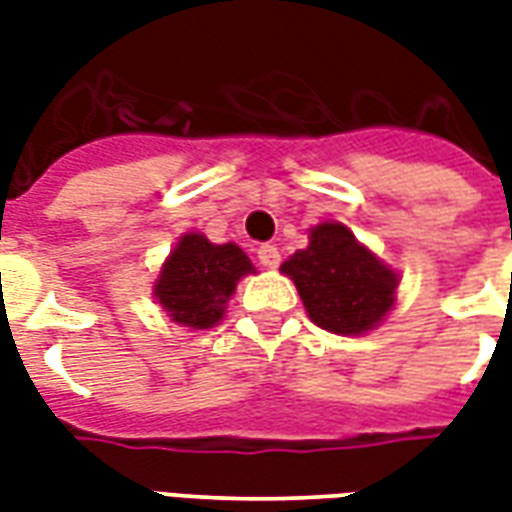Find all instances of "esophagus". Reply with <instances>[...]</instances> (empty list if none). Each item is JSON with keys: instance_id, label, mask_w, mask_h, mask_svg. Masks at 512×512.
<instances>
[{"instance_id": "34e87169", "label": "esophagus", "mask_w": 512, "mask_h": 512, "mask_svg": "<svg viewBox=\"0 0 512 512\" xmlns=\"http://www.w3.org/2000/svg\"><path fill=\"white\" fill-rule=\"evenodd\" d=\"M257 260H260V263H263L266 268H277L279 260H282V255H279L277 246L263 244L260 249H257Z\"/></svg>"}]
</instances>
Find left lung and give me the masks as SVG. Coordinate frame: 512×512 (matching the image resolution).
Masks as SVG:
<instances>
[{"mask_svg":"<svg viewBox=\"0 0 512 512\" xmlns=\"http://www.w3.org/2000/svg\"><path fill=\"white\" fill-rule=\"evenodd\" d=\"M279 271L293 279L310 321L343 337L381 326L395 307L400 285L395 268L332 219L315 224L310 246L290 255Z\"/></svg>","mask_w":512,"mask_h":512,"instance_id":"8db88e82","label":"left lung"}]
</instances>
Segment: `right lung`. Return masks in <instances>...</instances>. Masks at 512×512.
<instances>
[{"label": "right lung", "instance_id": "add662e5", "mask_svg": "<svg viewBox=\"0 0 512 512\" xmlns=\"http://www.w3.org/2000/svg\"><path fill=\"white\" fill-rule=\"evenodd\" d=\"M257 274L238 244H211L197 230L183 233L153 282V299L169 321L189 329H213L227 312L238 282Z\"/></svg>", "mask_w": 512, "mask_h": 512}]
</instances>
